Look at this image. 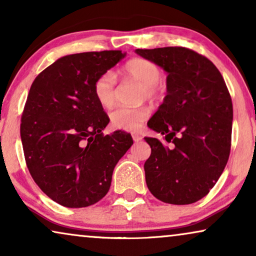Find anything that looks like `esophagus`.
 Returning a JSON list of instances; mask_svg holds the SVG:
<instances>
[{"label":"esophagus","instance_id":"esophagus-1","mask_svg":"<svg viewBox=\"0 0 256 256\" xmlns=\"http://www.w3.org/2000/svg\"><path fill=\"white\" fill-rule=\"evenodd\" d=\"M132 140H134V142H140L142 140V136L138 134H132Z\"/></svg>","mask_w":256,"mask_h":256}]
</instances>
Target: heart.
<instances>
[{"mask_svg":"<svg viewBox=\"0 0 256 256\" xmlns=\"http://www.w3.org/2000/svg\"><path fill=\"white\" fill-rule=\"evenodd\" d=\"M121 74L126 79H132L141 84L140 98L156 99L162 92L160 80L162 76L160 68L152 62L143 58H132L126 62L121 70ZM93 93L98 102L104 108H110L116 96V79L112 72H104L98 76L93 85ZM146 106L126 107L121 106L114 110L110 115V124L115 128L134 130L149 116Z\"/></svg>","mask_w":256,"mask_h":256,"instance_id":"obj_1","label":"heart"}]
</instances>
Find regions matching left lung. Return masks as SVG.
<instances>
[{
    "label": "left lung",
    "instance_id": "1",
    "mask_svg": "<svg viewBox=\"0 0 256 256\" xmlns=\"http://www.w3.org/2000/svg\"><path fill=\"white\" fill-rule=\"evenodd\" d=\"M135 52L168 73L166 96L148 127L171 144L144 138L152 148L144 163L146 186L168 204H192L214 186L228 160L233 121L230 92L214 64L190 48Z\"/></svg>",
    "mask_w": 256,
    "mask_h": 256
}]
</instances>
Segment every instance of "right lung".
I'll use <instances>...</instances> for the list:
<instances>
[{"label": "right lung", "instance_id": "add662e5", "mask_svg": "<svg viewBox=\"0 0 256 256\" xmlns=\"http://www.w3.org/2000/svg\"><path fill=\"white\" fill-rule=\"evenodd\" d=\"M124 56H65L30 87L20 124L28 169L40 190L65 208H86L102 199L115 166L132 144V136L121 130L102 135L110 118L93 93L98 76Z\"/></svg>", "mask_w": 256, "mask_h": 256}]
</instances>
